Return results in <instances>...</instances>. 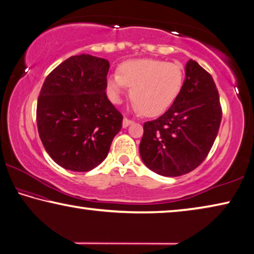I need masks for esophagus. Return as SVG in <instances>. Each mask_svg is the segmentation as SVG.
<instances>
[{"instance_id":"1","label":"esophagus","mask_w":254,"mask_h":254,"mask_svg":"<svg viewBox=\"0 0 254 254\" xmlns=\"http://www.w3.org/2000/svg\"><path fill=\"white\" fill-rule=\"evenodd\" d=\"M132 123H133V121L127 120V119H123V127H127Z\"/></svg>"}]
</instances>
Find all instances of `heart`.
Listing matches in <instances>:
<instances>
[{
	"label": "heart",
	"instance_id": "b5f03b06",
	"mask_svg": "<svg viewBox=\"0 0 254 254\" xmlns=\"http://www.w3.org/2000/svg\"><path fill=\"white\" fill-rule=\"evenodd\" d=\"M184 69L160 59H133L121 64L117 75L106 79V92L113 104L122 103L131 89L132 109L149 116L163 114L175 104L184 86Z\"/></svg>",
	"mask_w": 254,
	"mask_h": 254
}]
</instances>
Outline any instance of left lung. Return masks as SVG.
Returning a JSON list of instances; mask_svg holds the SVG:
<instances>
[{
	"mask_svg": "<svg viewBox=\"0 0 254 254\" xmlns=\"http://www.w3.org/2000/svg\"><path fill=\"white\" fill-rule=\"evenodd\" d=\"M185 70L179 97L163 115L143 124L139 146L147 168L164 177L186 175L205 160L222 117L211 75L191 59Z\"/></svg>",
	"mask_w": 254,
	"mask_h": 254,
	"instance_id": "1",
	"label": "left lung"
}]
</instances>
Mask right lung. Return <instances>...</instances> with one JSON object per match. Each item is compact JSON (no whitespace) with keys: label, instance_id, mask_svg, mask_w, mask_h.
<instances>
[{"label":"right lung","instance_id":"right-lung-1","mask_svg":"<svg viewBox=\"0 0 254 254\" xmlns=\"http://www.w3.org/2000/svg\"><path fill=\"white\" fill-rule=\"evenodd\" d=\"M107 59L78 55L56 67L41 89L37 130L57 164L88 172L107 157L123 116L108 100Z\"/></svg>","mask_w":254,"mask_h":254}]
</instances>
